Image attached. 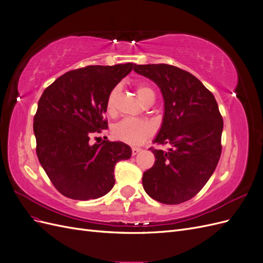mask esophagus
<instances>
[{
	"mask_svg": "<svg viewBox=\"0 0 263 263\" xmlns=\"http://www.w3.org/2000/svg\"><path fill=\"white\" fill-rule=\"evenodd\" d=\"M141 151V149L140 148H137V147H133L132 148V154H133V156H136L137 154H139Z\"/></svg>",
	"mask_w": 263,
	"mask_h": 263,
	"instance_id": "34e87169",
	"label": "esophagus"
}]
</instances>
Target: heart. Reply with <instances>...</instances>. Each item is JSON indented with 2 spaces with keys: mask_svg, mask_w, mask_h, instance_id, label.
Returning a JSON list of instances; mask_svg holds the SVG:
<instances>
[{
  "mask_svg": "<svg viewBox=\"0 0 263 263\" xmlns=\"http://www.w3.org/2000/svg\"><path fill=\"white\" fill-rule=\"evenodd\" d=\"M136 93L139 100L145 103L149 99H155V93L151 87L145 83H139L136 85ZM118 94V87H114L108 93L106 102H105V109L106 113L109 116H113L116 112V98ZM154 133V127L151 124L137 121V119L125 118L123 121L114 125L112 134L113 136L123 142L129 145H139L142 141H145L148 137H150Z\"/></svg>",
  "mask_w": 263,
  "mask_h": 263,
  "instance_id": "1",
  "label": "heart"
}]
</instances>
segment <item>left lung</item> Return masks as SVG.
Listing matches in <instances>:
<instances>
[{
  "label": "left lung",
  "mask_w": 263,
  "mask_h": 263,
  "mask_svg": "<svg viewBox=\"0 0 263 263\" xmlns=\"http://www.w3.org/2000/svg\"><path fill=\"white\" fill-rule=\"evenodd\" d=\"M135 72L160 87L164 101L161 128L150 148L156 161L144 172L142 186L154 200L180 204L194 197L210 180L221 154L224 122L213 93L196 77L165 63L135 65Z\"/></svg>",
  "instance_id": "8db88e82"
}]
</instances>
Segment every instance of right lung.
<instances>
[{"mask_svg":"<svg viewBox=\"0 0 263 263\" xmlns=\"http://www.w3.org/2000/svg\"><path fill=\"white\" fill-rule=\"evenodd\" d=\"M134 66L128 62L68 71L39 99L34 116L36 153L62 195L87 201L107 194L115 184V164L130 158L132 149L124 142L92 145L90 139L107 129V95Z\"/></svg>","mask_w":263,"mask_h":263,"instance_id":"obj_1","label":"right lung"}]
</instances>
